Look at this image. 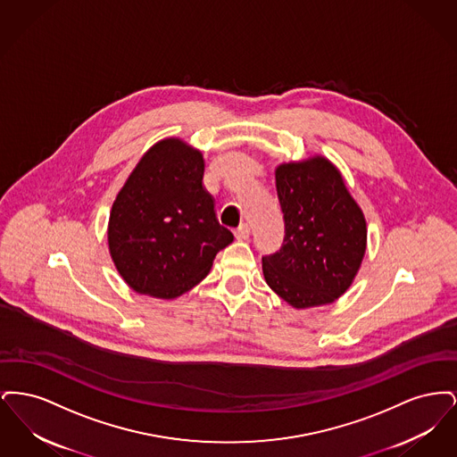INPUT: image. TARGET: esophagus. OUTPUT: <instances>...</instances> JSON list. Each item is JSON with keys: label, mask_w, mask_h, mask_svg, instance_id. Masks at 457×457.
<instances>
[{"label": "esophagus", "mask_w": 457, "mask_h": 457, "mask_svg": "<svg viewBox=\"0 0 457 457\" xmlns=\"http://www.w3.org/2000/svg\"><path fill=\"white\" fill-rule=\"evenodd\" d=\"M235 237L238 241H245V239L250 238V228H248V224H239L238 229L235 231Z\"/></svg>", "instance_id": "34e87169"}]
</instances>
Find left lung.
<instances>
[{
    "instance_id": "obj_1",
    "label": "left lung",
    "mask_w": 457,
    "mask_h": 457,
    "mask_svg": "<svg viewBox=\"0 0 457 457\" xmlns=\"http://www.w3.org/2000/svg\"><path fill=\"white\" fill-rule=\"evenodd\" d=\"M284 243L262 259L265 283L296 310L334 303L367 252V220L341 171L320 154L276 168Z\"/></svg>"
}]
</instances>
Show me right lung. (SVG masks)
Returning a JSON list of instances; mask_svg holds the SVG:
<instances>
[{"label":"right lung","instance_id":"right-lung-1","mask_svg":"<svg viewBox=\"0 0 457 457\" xmlns=\"http://www.w3.org/2000/svg\"><path fill=\"white\" fill-rule=\"evenodd\" d=\"M204 155L181 138L155 142L112 202L109 255L138 295L174 300L205 279L233 233L202 185Z\"/></svg>","mask_w":457,"mask_h":457}]
</instances>
